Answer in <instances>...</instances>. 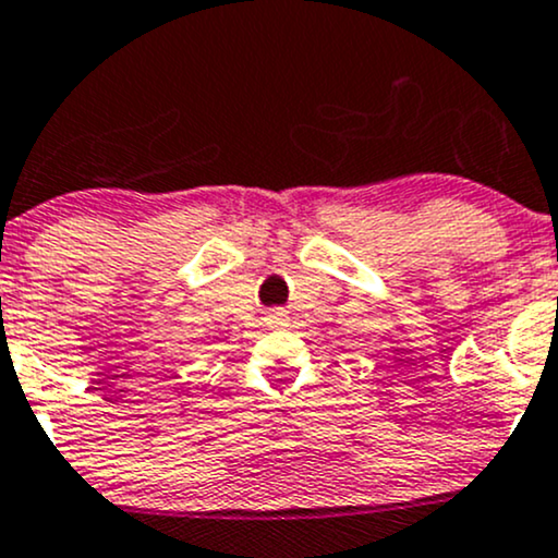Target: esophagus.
<instances>
[{"mask_svg": "<svg viewBox=\"0 0 558 558\" xmlns=\"http://www.w3.org/2000/svg\"><path fill=\"white\" fill-rule=\"evenodd\" d=\"M266 324H268V327H274V329H281V327H287V324H290V316H287V311H281V308L268 311L266 313Z\"/></svg>", "mask_w": 558, "mask_h": 558, "instance_id": "34e87169", "label": "esophagus"}]
</instances>
